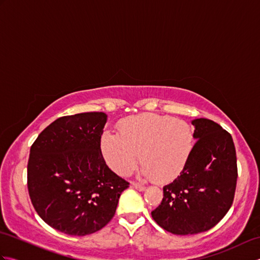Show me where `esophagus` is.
Segmentation results:
<instances>
[{
    "label": "esophagus",
    "mask_w": 260,
    "mask_h": 260,
    "mask_svg": "<svg viewBox=\"0 0 260 260\" xmlns=\"http://www.w3.org/2000/svg\"><path fill=\"white\" fill-rule=\"evenodd\" d=\"M132 186L135 187V189H136V190H139V191L145 190V186H144V185H142V184H140V183H132Z\"/></svg>",
    "instance_id": "1"
}]
</instances>
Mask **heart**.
<instances>
[{
	"label": "heart",
	"mask_w": 260,
	"mask_h": 260,
	"mask_svg": "<svg viewBox=\"0 0 260 260\" xmlns=\"http://www.w3.org/2000/svg\"><path fill=\"white\" fill-rule=\"evenodd\" d=\"M117 132H105L101 148L108 167L123 176L135 170L140 154L143 176L158 182L173 180L184 169L194 145L192 126L170 116H135L120 123Z\"/></svg>",
	"instance_id": "b5f03b06"
}]
</instances>
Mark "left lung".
Returning a JSON list of instances; mask_svg holds the SVG:
<instances>
[{
  "instance_id": "1",
  "label": "left lung",
  "mask_w": 260,
  "mask_h": 260,
  "mask_svg": "<svg viewBox=\"0 0 260 260\" xmlns=\"http://www.w3.org/2000/svg\"><path fill=\"white\" fill-rule=\"evenodd\" d=\"M197 140L180 175L163 187L152 218L174 235H194L214 227L233 206L238 178L233 137L207 118L192 120Z\"/></svg>"
}]
</instances>
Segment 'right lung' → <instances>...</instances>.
<instances>
[{"label":"right lung","mask_w":260,"mask_h":260,"mask_svg":"<svg viewBox=\"0 0 260 260\" xmlns=\"http://www.w3.org/2000/svg\"><path fill=\"white\" fill-rule=\"evenodd\" d=\"M107 115L63 116L33 143L27 162V190L40 218L70 236H86L113 219L129 183L110 170L101 150Z\"/></svg>","instance_id":"1"}]
</instances>
